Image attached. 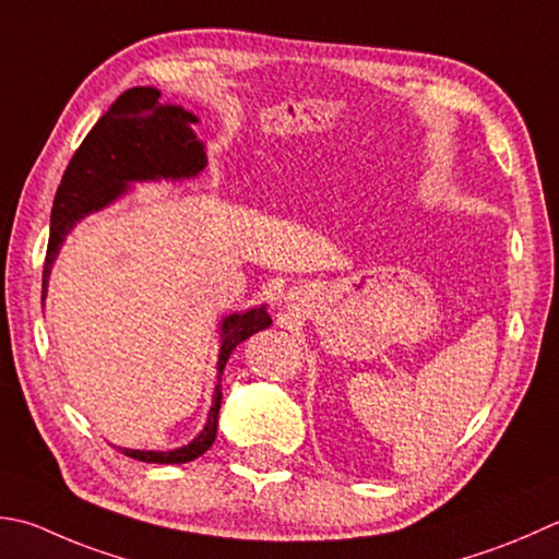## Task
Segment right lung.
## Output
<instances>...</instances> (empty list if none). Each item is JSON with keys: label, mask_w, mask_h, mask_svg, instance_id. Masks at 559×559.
<instances>
[{"label": "right lung", "mask_w": 559, "mask_h": 559, "mask_svg": "<svg viewBox=\"0 0 559 559\" xmlns=\"http://www.w3.org/2000/svg\"><path fill=\"white\" fill-rule=\"evenodd\" d=\"M159 96L155 86H135L120 94L74 152L52 201L50 242L43 266V300L48 295L55 259L76 223L118 201L128 193L130 183L193 179L205 169V145L191 128L199 123V116L177 104H162ZM269 324L271 314L266 305L223 317L213 404L203 431L191 443L174 451H138V448H118V451L135 461L159 465L189 463L203 455L217 436V412L223 402L221 376L227 358L245 338L266 330Z\"/></svg>", "instance_id": "right-lung-1"}]
</instances>
